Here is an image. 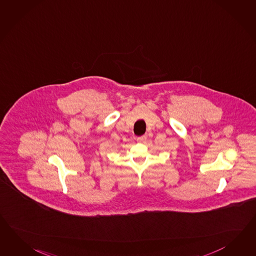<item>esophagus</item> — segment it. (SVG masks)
I'll list each match as a JSON object with an SVG mask.
<instances>
[{"label":"esophagus","instance_id":"1","mask_svg":"<svg viewBox=\"0 0 256 256\" xmlns=\"http://www.w3.org/2000/svg\"><path fill=\"white\" fill-rule=\"evenodd\" d=\"M146 140V136L137 137V142H139V143H144Z\"/></svg>","mask_w":256,"mask_h":256}]
</instances>
